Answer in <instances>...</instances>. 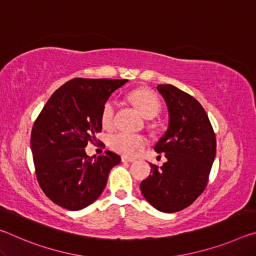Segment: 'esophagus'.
I'll return each instance as SVG.
<instances>
[{
	"label": "esophagus",
	"mask_w": 256,
	"mask_h": 256,
	"mask_svg": "<svg viewBox=\"0 0 256 256\" xmlns=\"http://www.w3.org/2000/svg\"><path fill=\"white\" fill-rule=\"evenodd\" d=\"M134 158H130V157H125V156H123L122 157V162H134Z\"/></svg>",
	"instance_id": "34e87169"
}]
</instances>
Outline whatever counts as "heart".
<instances>
[{
  "instance_id": "b5f03b06",
  "label": "heart",
  "mask_w": 256,
  "mask_h": 256,
  "mask_svg": "<svg viewBox=\"0 0 256 256\" xmlns=\"http://www.w3.org/2000/svg\"><path fill=\"white\" fill-rule=\"evenodd\" d=\"M131 102L138 107V110L146 118H152L160 112L162 104L159 98L148 89H136L130 94ZM115 102L107 100L102 107V122L105 128H110L114 123ZM110 148L123 156H133L146 146V140L140 136L118 132L112 134L108 140Z\"/></svg>"
}]
</instances>
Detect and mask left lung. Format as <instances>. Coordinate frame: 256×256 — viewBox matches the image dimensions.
Returning a JSON list of instances; mask_svg holds the SVG:
<instances>
[{"label": "left lung", "instance_id": "8db88e82", "mask_svg": "<svg viewBox=\"0 0 256 256\" xmlns=\"http://www.w3.org/2000/svg\"><path fill=\"white\" fill-rule=\"evenodd\" d=\"M157 90L168 108L167 131L154 146L164 154L162 167L141 182L142 196L156 209L172 214L185 209L204 190L216 157V136L204 108L196 98L172 84Z\"/></svg>", "mask_w": 256, "mask_h": 256}]
</instances>
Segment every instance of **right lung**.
Masks as SVG:
<instances>
[{
  "instance_id": "add662e5",
  "label": "right lung",
  "mask_w": 256,
  "mask_h": 256,
  "mask_svg": "<svg viewBox=\"0 0 256 256\" xmlns=\"http://www.w3.org/2000/svg\"><path fill=\"white\" fill-rule=\"evenodd\" d=\"M126 82L76 78L52 94L34 120L30 146L37 180L58 206L76 211L92 204L120 162L112 151L94 159L84 148L102 131L105 102Z\"/></svg>"
}]
</instances>
